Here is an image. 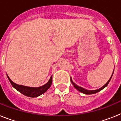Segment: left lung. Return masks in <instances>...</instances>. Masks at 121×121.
Instances as JSON below:
<instances>
[{
	"label": "left lung",
	"instance_id": "8db88e82",
	"mask_svg": "<svg viewBox=\"0 0 121 121\" xmlns=\"http://www.w3.org/2000/svg\"><path fill=\"white\" fill-rule=\"evenodd\" d=\"M114 72V71H113ZM112 74H113V73H112V76H111V77L110 78V79H109V81H108L106 83V84H104V86H103V87H101V88H100L99 89H97V90H86V89H84V88H82V87H79V86H78V85H76L75 83L73 82V81H72L71 79V83L73 84V85L74 86V87L76 88L77 90H78L79 92H82V93H84V94H87V95H90V94H93V93H97V92H100V90H101L102 89H103L104 88H105V87H106V86H108V84H109V81H110L111 79V78H112Z\"/></svg>",
	"mask_w": 121,
	"mask_h": 121
}]
</instances>
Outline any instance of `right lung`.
<instances>
[{"mask_svg": "<svg viewBox=\"0 0 121 121\" xmlns=\"http://www.w3.org/2000/svg\"><path fill=\"white\" fill-rule=\"evenodd\" d=\"M7 78L9 79V81L10 82L12 86L15 88L16 90H17L18 92H20L22 94H23L25 96L29 97H37L39 95L43 94V93H45L47 90L49 89L52 83V76H51V78L48 81V82L45 85H43L42 86L39 87H27V86H21V85H18V84H15L13 82L12 80L10 79L8 75H7Z\"/></svg>", "mask_w": 121, "mask_h": 121, "instance_id": "1", "label": "right lung"}]
</instances>
